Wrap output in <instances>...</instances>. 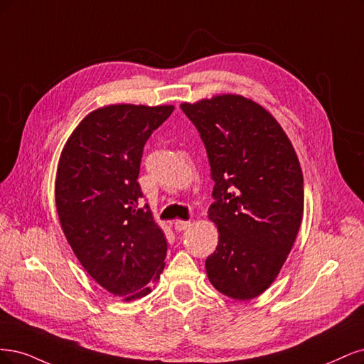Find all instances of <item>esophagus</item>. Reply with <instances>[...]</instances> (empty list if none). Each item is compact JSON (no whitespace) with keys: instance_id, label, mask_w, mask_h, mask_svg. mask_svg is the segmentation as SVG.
I'll return each mask as SVG.
<instances>
[{"instance_id":"esophagus-1","label":"esophagus","mask_w":364,"mask_h":364,"mask_svg":"<svg viewBox=\"0 0 364 364\" xmlns=\"http://www.w3.org/2000/svg\"><path fill=\"white\" fill-rule=\"evenodd\" d=\"M173 225H175V230L177 231H184V230H187L191 227V222L189 220H180V219H177L173 222Z\"/></svg>"}]
</instances>
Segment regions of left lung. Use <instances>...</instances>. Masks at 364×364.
I'll use <instances>...</instances> for the list:
<instances>
[{"label":"left lung","instance_id":"1","mask_svg":"<svg viewBox=\"0 0 364 364\" xmlns=\"http://www.w3.org/2000/svg\"><path fill=\"white\" fill-rule=\"evenodd\" d=\"M201 134L215 181L208 219L218 227L205 272L237 301L271 287L296 240L304 178L283 127L263 105L236 93L183 102Z\"/></svg>","mask_w":364,"mask_h":364}]
</instances>
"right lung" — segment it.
<instances>
[{
	"label": "right lung",
	"mask_w": 364,
	"mask_h": 364,
	"mask_svg": "<svg viewBox=\"0 0 364 364\" xmlns=\"http://www.w3.org/2000/svg\"><path fill=\"white\" fill-rule=\"evenodd\" d=\"M173 105L109 104L86 114L69 136L55 177V207L68 243L85 271L130 302L152 291L168 243L137 183L151 133Z\"/></svg>",
	"instance_id": "obj_1"
}]
</instances>
